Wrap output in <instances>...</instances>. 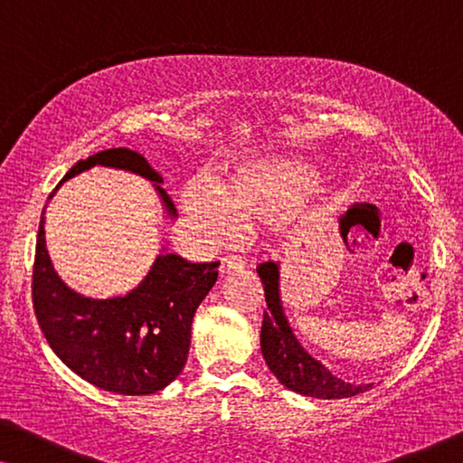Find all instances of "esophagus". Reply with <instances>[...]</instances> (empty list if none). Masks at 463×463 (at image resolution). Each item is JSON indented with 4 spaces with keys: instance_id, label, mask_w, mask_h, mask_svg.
Segmentation results:
<instances>
[{
    "instance_id": "obj_1",
    "label": "esophagus",
    "mask_w": 463,
    "mask_h": 463,
    "mask_svg": "<svg viewBox=\"0 0 463 463\" xmlns=\"http://www.w3.org/2000/svg\"><path fill=\"white\" fill-rule=\"evenodd\" d=\"M244 268V259L240 255H225L221 259V274H230V271H238Z\"/></svg>"
}]
</instances>
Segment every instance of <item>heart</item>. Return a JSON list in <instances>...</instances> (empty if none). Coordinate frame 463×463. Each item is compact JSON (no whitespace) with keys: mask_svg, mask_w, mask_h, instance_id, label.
Listing matches in <instances>:
<instances>
[{"mask_svg":"<svg viewBox=\"0 0 463 463\" xmlns=\"http://www.w3.org/2000/svg\"><path fill=\"white\" fill-rule=\"evenodd\" d=\"M316 183L314 170L290 160H246L227 168L217 181H192L183 208L206 238L225 240L233 225L269 221L295 204Z\"/></svg>","mask_w":463,"mask_h":463,"instance_id":"b5f03b06","label":"heart"}]
</instances>
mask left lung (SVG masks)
Returning <instances> with one entry per match:
<instances>
[{
	"mask_svg": "<svg viewBox=\"0 0 463 463\" xmlns=\"http://www.w3.org/2000/svg\"><path fill=\"white\" fill-rule=\"evenodd\" d=\"M257 274L263 282L265 303L261 325V354L265 364L278 377V382L287 385L297 394L335 401V398H350L371 390L373 383H347L335 377L325 364L309 356L306 347L295 337L287 316H284L280 299V265L265 261L257 268Z\"/></svg>",
	"mask_w": 463,
	"mask_h": 463,
	"instance_id": "left-lung-1",
	"label": "left lung"
}]
</instances>
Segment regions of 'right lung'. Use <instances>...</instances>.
<instances>
[{
  "instance_id": "1",
  "label": "right lung",
  "mask_w": 463,
  "mask_h": 463,
  "mask_svg": "<svg viewBox=\"0 0 463 463\" xmlns=\"http://www.w3.org/2000/svg\"><path fill=\"white\" fill-rule=\"evenodd\" d=\"M94 166L128 170L151 181L166 213L176 217L173 200L160 187L162 176L141 154L126 147L80 160L59 185ZM217 268L219 261L189 263L162 250L145 280L128 295L90 299L69 288L54 271L42 217L31 287L33 309L50 347L75 375L113 394H154L185 366L194 314L217 282Z\"/></svg>"
}]
</instances>
